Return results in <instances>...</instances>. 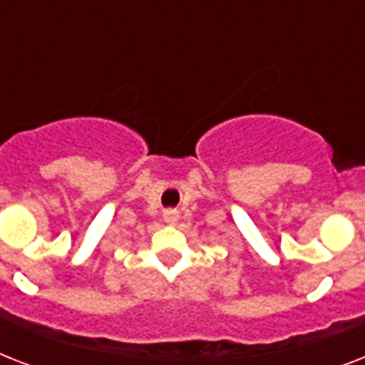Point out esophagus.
<instances>
[{"label":"esophagus","instance_id":"obj_1","mask_svg":"<svg viewBox=\"0 0 365 365\" xmlns=\"http://www.w3.org/2000/svg\"><path fill=\"white\" fill-rule=\"evenodd\" d=\"M180 214L176 210H165V222L166 223H176Z\"/></svg>","mask_w":365,"mask_h":365}]
</instances>
